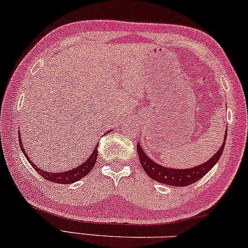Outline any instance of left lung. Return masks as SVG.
I'll list each match as a JSON object with an SVG mask.
<instances>
[{"label":"left lung","instance_id":"1","mask_svg":"<svg viewBox=\"0 0 248 248\" xmlns=\"http://www.w3.org/2000/svg\"><path fill=\"white\" fill-rule=\"evenodd\" d=\"M227 132L225 134V140ZM224 146H225V142L223 143L222 147L219 148L218 152L214 154V156L209 161L202 164V165L187 170L167 169V167L158 165L154 161H152L148 156H146V154L144 153L142 147L139 144H137V153H139L140 165L143 166L144 170H145L146 174L152 180L170 186H187L201 180L205 174H207L213 169V166L218 162L220 155L223 154Z\"/></svg>","mask_w":248,"mask_h":248}]
</instances>
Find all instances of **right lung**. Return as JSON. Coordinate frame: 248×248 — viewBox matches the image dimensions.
<instances>
[{"instance_id":"add662e5","label":"right lung","mask_w":248,"mask_h":248,"mask_svg":"<svg viewBox=\"0 0 248 248\" xmlns=\"http://www.w3.org/2000/svg\"><path fill=\"white\" fill-rule=\"evenodd\" d=\"M18 140H20V146L22 148L23 153H24L25 157L28 158L29 163H31V165L33 166V169L37 170V173H39L41 176H43L45 180H47L49 182H53V183H58V184H71V183H74L76 181L81 180L85 176V175L89 174L91 170L95 165V163H96V158H97V147L98 145H96L95 147V150L93 151L92 155L90 156L89 158L86 159V161L82 164V165H79L76 167L74 170H68V172H63V173H48L46 170H43L37 167L36 165H34L32 163L31 159L29 158V156L26 155L25 153V150L24 147L22 145V142H21V136H20V133H18Z\"/></svg>"}]
</instances>
